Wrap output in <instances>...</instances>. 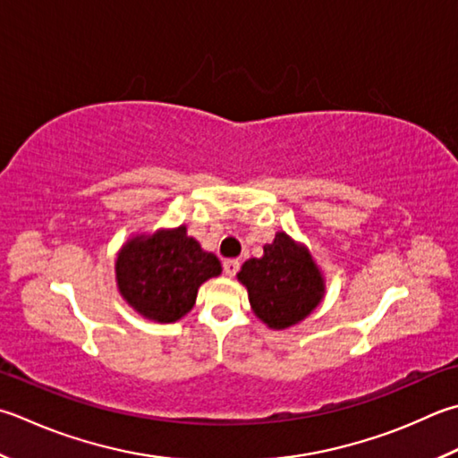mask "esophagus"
Wrapping results in <instances>:
<instances>
[{
	"instance_id": "esophagus-1",
	"label": "esophagus",
	"mask_w": 458,
	"mask_h": 458,
	"mask_svg": "<svg viewBox=\"0 0 458 458\" xmlns=\"http://www.w3.org/2000/svg\"><path fill=\"white\" fill-rule=\"evenodd\" d=\"M240 270V262L238 259H226V262H224V274L226 276H236V272Z\"/></svg>"
}]
</instances>
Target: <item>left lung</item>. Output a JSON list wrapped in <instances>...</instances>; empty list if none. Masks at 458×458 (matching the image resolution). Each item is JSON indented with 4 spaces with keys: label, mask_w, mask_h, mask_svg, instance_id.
<instances>
[{
    "label": "left lung",
    "mask_w": 458,
    "mask_h": 458,
    "mask_svg": "<svg viewBox=\"0 0 458 458\" xmlns=\"http://www.w3.org/2000/svg\"><path fill=\"white\" fill-rule=\"evenodd\" d=\"M246 285L254 316L270 329L298 326L326 295V277L310 248L285 232H276L262 258H250L236 274Z\"/></svg>",
    "instance_id": "1"
}]
</instances>
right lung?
I'll use <instances>...</instances> for the list:
<instances>
[{"label":"right lung","mask_w":458,"mask_h":458,"mask_svg":"<svg viewBox=\"0 0 458 458\" xmlns=\"http://www.w3.org/2000/svg\"><path fill=\"white\" fill-rule=\"evenodd\" d=\"M222 274L220 259L206 252L186 226L132 234L116 252L114 280L123 300L140 318L174 324L194 308L199 288Z\"/></svg>","instance_id":"right-lung-1"}]
</instances>
